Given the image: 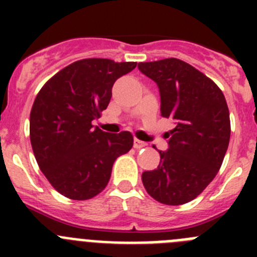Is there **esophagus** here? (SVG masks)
I'll return each mask as SVG.
<instances>
[{
    "instance_id": "34e87169",
    "label": "esophagus",
    "mask_w": 257,
    "mask_h": 257,
    "mask_svg": "<svg viewBox=\"0 0 257 257\" xmlns=\"http://www.w3.org/2000/svg\"><path fill=\"white\" fill-rule=\"evenodd\" d=\"M145 147H147V143L142 142V140L139 139L134 140V148L135 149H142V148H145Z\"/></svg>"
}]
</instances>
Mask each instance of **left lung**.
Returning <instances> with one entry per match:
<instances>
[{
  "label": "left lung",
  "mask_w": 257,
  "mask_h": 257,
  "mask_svg": "<svg viewBox=\"0 0 257 257\" xmlns=\"http://www.w3.org/2000/svg\"><path fill=\"white\" fill-rule=\"evenodd\" d=\"M138 67L158 85L161 115L175 121L167 133L169 149L158 151L160 165L143 172V185L163 205H184L206 189L224 161L230 139L225 96L212 79L180 59Z\"/></svg>",
  "instance_id": "left-lung-1"
}]
</instances>
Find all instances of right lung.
<instances>
[{
  "label": "right lung",
  "instance_id": "1",
  "mask_svg": "<svg viewBox=\"0 0 257 257\" xmlns=\"http://www.w3.org/2000/svg\"><path fill=\"white\" fill-rule=\"evenodd\" d=\"M135 67L134 61L82 59L59 70L36 96L32 149L49 183L67 198L86 201L103 192L114 161L133 148L131 133H104L92 121L108 106L115 79Z\"/></svg>",
  "mask_w": 257,
  "mask_h": 257
}]
</instances>
